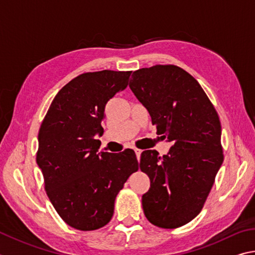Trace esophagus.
<instances>
[{"instance_id":"obj_1","label":"esophagus","mask_w":255,"mask_h":255,"mask_svg":"<svg viewBox=\"0 0 255 255\" xmlns=\"http://www.w3.org/2000/svg\"><path fill=\"white\" fill-rule=\"evenodd\" d=\"M135 152H136L137 159L139 160V158H140V154H141V150H140V149H138V148H135Z\"/></svg>"}]
</instances>
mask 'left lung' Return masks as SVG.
Masks as SVG:
<instances>
[{
	"instance_id": "left-lung-1",
	"label": "left lung",
	"mask_w": 255,
	"mask_h": 255,
	"mask_svg": "<svg viewBox=\"0 0 255 255\" xmlns=\"http://www.w3.org/2000/svg\"><path fill=\"white\" fill-rule=\"evenodd\" d=\"M129 88L157 133L173 143L163 157L155 149L141 152L140 169L150 179L143 213L159 228H179L200 214L223 163L219 116L200 83L176 66L139 69Z\"/></svg>"
}]
</instances>
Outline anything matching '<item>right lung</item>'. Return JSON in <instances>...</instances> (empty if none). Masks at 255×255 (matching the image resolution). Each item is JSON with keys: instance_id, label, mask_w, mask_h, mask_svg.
Segmentation results:
<instances>
[{"instance_id": "add662e5", "label": "right lung", "mask_w": 255, "mask_h": 255, "mask_svg": "<svg viewBox=\"0 0 255 255\" xmlns=\"http://www.w3.org/2000/svg\"><path fill=\"white\" fill-rule=\"evenodd\" d=\"M130 73L78 76L54 97L40 127L36 164L51 203L71 228L92 231L107 224L116 196L139 166L132 149L98 152L95 139L104 133L106 105L127 87Z\"/></svg>"}]
</instances>
